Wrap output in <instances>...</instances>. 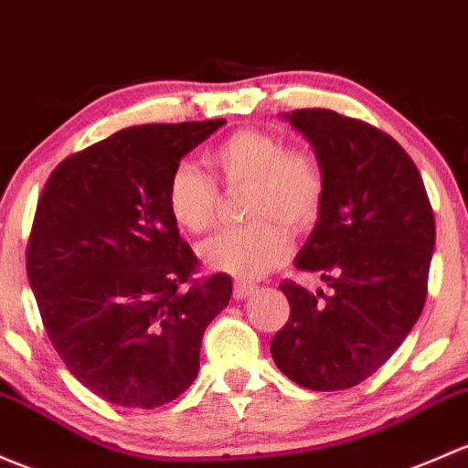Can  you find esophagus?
<instances>
[{"mask_svg":"<svg viewBox=\"0 0 468 468\" xmlns=\"http://www.w3.org/2000/svg\"><path fill=\"white\" fill-rule=\"evenodd\" d=\"M255 292H258V287L253 282H235V298L238 300H247Z\"/></svg>","mask_w":468,"mask_h":468,"instance_id":"1","label":"esophagus"}]
</instances>
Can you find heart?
<instances>
[{
    "label": "heart",
    "mask_w": 468,
    "mask_h": 468,
    "mask_svg": "<svg viewBox=\"0 0 468 468\" xmlns=\"http://www.w3.org/2000/svg\"><path fill=\"white\" fill-rule=\"evenodd\" d=\"M206 164L229 188L249 186L239 229L219 230L199 247L204 264L238 280H258L289 258L287 230L318 219L327 193L324 168L314 152L287 150L271 132L238 130L206 152ZM218 186L193 164H181L168 184L172 219L190 233H206L218 215ZM281 224L278 225L277 221Z\"/></svg>",
    "instance_id": "b5f03b06"
}]
</instances>
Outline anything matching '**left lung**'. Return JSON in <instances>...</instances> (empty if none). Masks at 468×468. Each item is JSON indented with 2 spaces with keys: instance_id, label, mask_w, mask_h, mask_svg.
<instances>
[{
  "instance_id": "8db88e82",
  "label": "left lung",
  "mask_w": 468,
  "mask_h": 468,
  "mask_svg": "<svg viewBox=\"0 0 468 468\" xmlns=\"http://www.w3.org/2000/svg\"><path fill=\"white\" fill-rule=\"evenodd\" d=\"M321 159L327 193L296 267L332 293L280 289L289 321L273 336L282 375L309 390H346L395 354L420 318L435 218L420 170L392 136L332 110L282 114Z\"/></svg>"
}]
</instances>
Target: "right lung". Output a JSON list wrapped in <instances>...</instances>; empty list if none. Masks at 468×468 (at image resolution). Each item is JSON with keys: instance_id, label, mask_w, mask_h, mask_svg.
I'll return each instance as SVG.
<instances>
[{"instance_id": "add662e5", "label": "right lung", "mask_w": 468, "mask_h": 468, "mask_svg": "<svg viewBox=\"0 0 468 468\" xmlns=\"http://www.w3.org/2000/svg\"><path fill=\"white\" fill-rule=\"evenodd\" d=\"M224 122L116 132L62 161L37 201L27 273L44 329L69 372L116 406L184 395L233 293L226 273L190 280L197 255L168 210L172 172Z\"/></svg>"}]
</instances>
